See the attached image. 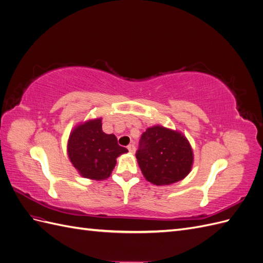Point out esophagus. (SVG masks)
Wrapping results in <instances>:
<instances>
[{"label":"esophagus","mask_w":263,"mask_h":263,"mask_svg":"<svg viewBox=\"0 0 263 263\" xmlns=\"http://www.w3.org/2000/svg\"><path fill=\"white\" fill-rule=\"evenodd\" d=\"M127 149H128V151H129L130 154H134V153H135V150H136V148H135V146H134L133 144L128 145V147H127Z\"/></svg>","instance_id":"esophagus-1"}]
</instances>
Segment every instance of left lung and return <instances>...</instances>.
<instances>
[{"label": "left lung", "instance_id": "8db88e82", "mask_svg": "<svg viewBox=\"0 0 263 263\" xmlns=\"http://www.w3.org/2000/svg\"><path fill=\"white\" fill-rule=\"evenodd\" d=\"M136 158L144 177L156 185L184 179L193 163L187 139L179 132L154 126L141 135Z\"/></svg>", "mask_w": 263, "mask_h": 263}]
</instances>
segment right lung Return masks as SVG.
Listing matches in <instances>:
<instances>
[{"label": "right lung", "mask_w": 263, "mask_h": 263, "mask_svg": "<svg viewBox=\"0 0 263 263\" xmlns=\"http://www.w3.org/2000/svg\"><path fill=\"white\" fill-rule=\"evenodd\" d=\"M128 153L118 145L115 135L102 130V119H93L79 125L71 133L68 155L74 168L82 177L104 180L112 173L116 158Z\"/></svg>", "instance_id": "add662e5"}]
</instances>
